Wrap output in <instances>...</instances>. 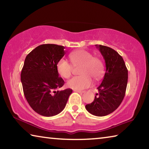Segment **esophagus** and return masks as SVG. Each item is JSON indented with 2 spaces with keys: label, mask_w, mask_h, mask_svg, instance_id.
Wrapping results in <instances>:
<instances>
[{
  "label": "esophagus",
  "mask_w": 149,
  "mask_h": 149,
  "mask_svg": "<svg viewBox=\"0 0 149 149\" xmlns=\"http://www.w3.org/2000/svg\"><path fill=\"white\" fill-rule=\"evenodd\" d=\"M75 92H77V93H84L85 91H80V90H74Z\"/></svg>",
  "instance_id": "esophagus-1"
}]
</instances>
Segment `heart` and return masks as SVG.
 Here are the masks:
<instances>
[{"label":"heart","instance_id":"heart-1","mask_svg":"<svg viewBox=\"0 0 149 149\" xmlns=\"http://www.w3.org/2000/svg\"><path fill=\"white\" fill-rule=\"evenodd\" d=\"M69 58L74 66L81 65L79 74L68 81L67 86L74 90H82L89 87L93 84L92 78L99 80L104 73V65L99 58L93 56L90 52L85 50H78L69 54ZM73 66L64 58L56 64V70L60 76L68 78L72 74Z\"/></svg>","mask_w":149,"mask_h":149}]
</instances>
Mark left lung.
Returning a JSON list of instances; mask_svg holds the SVG:
<instances>
[{
	"label": "left lung",
	"mask_w": 149,
	"mask_h": 149,
	"mask_svg": "<svg viewBox=\"0 0 149 149\" xmlns=\"http://www.w3.org/2000/svg\"><path fill=\"white\" fill-rule=\"evenodd\" d=\"M106 64V72L102 83L98 87L99 93L87 110L96 116H104L116 110L125 97L128 71L123 58L114 49L97 45Z\"/></svg>",
	"instance_id": "left-lung-1"
}]
</instances>
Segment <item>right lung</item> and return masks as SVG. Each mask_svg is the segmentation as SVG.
I'll return each mask as SVG.
<instances>
[{
	"mask_svg": "<svg viewBox=\"0 0 149 149\" xmlns=\"http://www.w3.org/2000/svg\"><path fill=\"white\" fill-rule=\"evenodd\" d=\"M65 47L54 44L39 45L27 55L21 72L25 97L35 112L43 116L64 110L72 89L56 91L64 84L56 64L65 54Z\"/></svg>",
	"mask_w": 149,
	"mask_h": 149,
	"instance_id": "1",
	"label": "right lung"
}]
</instances>
